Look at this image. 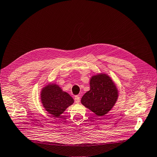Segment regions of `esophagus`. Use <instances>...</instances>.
Instances as JSON below:
<instances>
[{
    "label": "esophagus",
    "instance_id": "1",
    "mask_svg": "<svg viewBox=\"0 0 157 157\" xmlns=\"http://www.w3.org/2000/svg\"><path fill=\"white\" fill-rule=\"evenodd\" d=\"M75 102L77 103H79L80 101V98L79 96H75Z\"/></svg>",
    "mask_w": 157,
    "mask_h": 157
}]
</instances>
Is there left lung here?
Listing matches in <instances>:
<instances>
[{"instance_id": "8db88e82", "label": "left lung", "mask_w": 157, "mask_h": 157, "mask_svg": "<svg viewBox=\"0 0 157 157\" xmlns=\"http://www.w3.org/2000/svg\"><path fill=\"white\" fill-rule=\"evenodd\" d=\"M90 90L82 97L81 103L98 117L107 114L118 97L117 89L106 74H98L90 80Z\"/></svg>"}]
</instances>
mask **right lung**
Masks as SVG:
<instances>
[{
	"instance_id": "right-lung-1",
	"label": "right lung",
	"mask_w": 157,
	"mask_h": 157,
	"mask_svg": "<svg viewBox=\"0 0 157 157\" xmlns=\"http://www.w3.org/2000/svg\"><path fill=\"white\" fill-rule=\"evenodd\" d=\"M41 101L43 107L54 117L60 116L73 103L72 97L57 84H49L42 89Z\"/></svg>"
}]
</instances>
